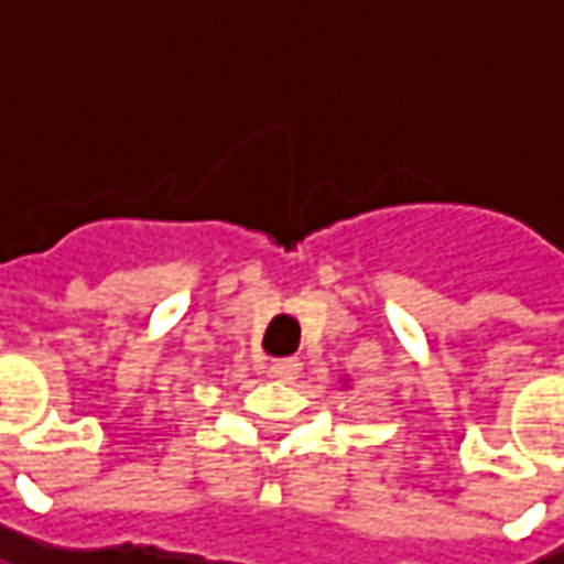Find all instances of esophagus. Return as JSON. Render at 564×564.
<instances>
[{
	"label": "esophagus",
	"instance_id": "34e87169",
	"mask_svg": "<svg viewBox=\"0 0 564 564\" xmlns=\"http://www.w3.org/2000/svg\"><path fill=\"white\" fill-rule=\"evenodd\" d=\"M299 371H302V362L293 359V356H286V359H271L269 375L274 380H283V383H290V380L299 378Z\"/></svg>",
	"mask_w": 564,
	"mask_h": 564
}]
</instances>
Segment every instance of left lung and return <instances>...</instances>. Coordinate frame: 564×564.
<instances>
[{
    "label": "left lung",
    "mask_w": 564,
    "mask_h": 564,
    "mask_svg": "<svg viewBox=\"0 0 564 564\" xmlns=\"http://www.w3.org/2000/svg\"><path fill=\"white\" fill-rule=\"evenodd\" d=\"M344 383H347V378H344Z\"/></svg>",
    "instance_id": "1"
}]
</instances>
